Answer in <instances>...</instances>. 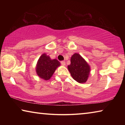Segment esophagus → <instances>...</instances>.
Masks as SVG:
<instances>
[{
  "instance_id": "1",
  "label": "esophagus",
  "mask_w": 125,
  "mask_h": 125,
  "mask_svg": "<svg viewBox=\"0 0 125 125\" xmlns=\"http://www.w3.org/2000/svg\"><path fill=\"white\" fill-rule=\"evenodd\" d=\"M61 64H62V65H65V61H61Z\"/></svg>"
}]
</instances>
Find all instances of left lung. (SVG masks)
Instances as JSON below:
<instances>
[{
	"label": "left lung",
	"mask_w": 125,
	"mask_h": 125,
	"mask_svg": "<svg viewBox=\"0 0 125 125\" xmlns=\"http://www.w3.org/2000/svg\"><path fill=\"white\" fill-rule=\"evenodd\" d=\"M68 69L72 77L79 83L87 81L90 72V67L87 62L79 54L75 53L71 58V64Z\"/></svg>",
	"instance_id": "1"
}]
</instances>
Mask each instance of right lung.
Wrapping results in <instances>:
<instances>
[{"label": "right lung", "mask_w": 125, "mask_h": 125, "mask_svg": "<svg viewBox=\"0 0 125 125\" xmlns=\"http://www.w3.org/2000/svg\"><path fill=\"white\" fill-rule=\"evenodd\" d=\"M61 63L56 59L52 60L46 53L42 54L37 61L36 72L39 77L45 80H49Z\"/></svg>", "instance_id": "obj_1"}]
</instances>
